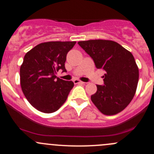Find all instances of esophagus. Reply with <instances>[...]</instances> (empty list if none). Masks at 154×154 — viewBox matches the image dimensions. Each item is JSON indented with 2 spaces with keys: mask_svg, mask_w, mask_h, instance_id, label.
I'll return each instance as SVG.
<instances>
[{
  "mask_svg": "<svg viewBox=\"0 0 154 154\" xmlns=\"http://www.w3.org/2000/svg\"><path fill=\"white\" fill-rule=\"evenodd\" d=\"M74 84H85V83H84V82H82L79 80H74Z\"/></svg>",
  "mask_w": 154,
  "mask_h": 154,
  "instance_id": "obj_1",
  "label": "esophagus"
}]
</instances>
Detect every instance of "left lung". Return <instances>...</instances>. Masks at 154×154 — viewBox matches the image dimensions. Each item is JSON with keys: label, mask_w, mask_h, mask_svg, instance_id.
Listing matches in <instances>:
<instances>
[{"label": "left lung", "mask_w": 154, "mask_h": 154, "mask_svg": "<svg viewBox=\"0 0 154 154\" xmlns=\"http://www.w3.org/2000/svg\"><path fill=\"white\" fill-rule=\"evenodd\" d=\"M78 44L93 59L96 68L106 71L104 85H97L91 101L103 114H118L131 102L137 88L139 68L133 54L111 40H88Z\"/></svg>", "instance_id": "8db88e82"}]
</instances>
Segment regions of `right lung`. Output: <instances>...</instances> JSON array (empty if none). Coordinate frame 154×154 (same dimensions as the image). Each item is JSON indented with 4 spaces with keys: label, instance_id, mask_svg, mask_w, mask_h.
<instances>
[{
    "label": "right lung",
    "instance_id": "add662e5",
    "mask_svg": "<svg viewBox=\"0 0 154 154\" xmlns=\"http://www.w3.org/2000/svg\"><path fill=\"white\" fill-rule=\"evenodd\" d=\"M76 42H48L38 44L25 54L20 68V83L24 96L34 108L45 113L58 110L74 86L72 81L57 77L66 71L68 51Z\"/></svg>",
    "mask_w": 154,
    "mask_h": 154
}]
</instances>
